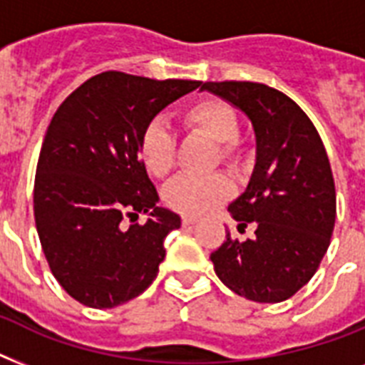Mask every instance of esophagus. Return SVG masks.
Listing matches in <instances>:
<instances>
[{"mask_svg": "<svg viewBox=\"0 0 365 365\" xmlns=\"http://www.w3.org/2000/svg\"><path fill=\"white\" fill-rule=\"evenodd\" d=\"M182 223H183V225H195V223H197V217L183 216L182 217Z\"/></svg>", "mask_w": 365, "mask_h": 365, "instance_id": "34e87169", "label": "esophagus"}]
</instances>
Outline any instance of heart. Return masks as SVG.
Instances as JSON below:
<instances>
[{"label": "heart", "mask_w": 365, "mask_h": 365, "mask_svg": "<svg viewBox=\"0 0 365 365\" xmlns=\"http://www.w3.org/2000/svg\"><path fill=\"white\" fill-rule=\"evenodd\" d=\"M182 123L189 132L217 143V159L239 166L244 151L239 143L240 119L233 106L222 98H200L182 111ZM138 153L145 170L155 178H166L176 165V138L160 121L143 126ZM233 193V183L223 174L206 178L182 176L166 187L165 202L183 216H206Z\"/></svg>", "instance_id": "b5f03b06"}]
</instances>
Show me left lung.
<instances>
[{"label": "left lung", "mask_w": 365, "mask_h": 365, "mask_svg": "<svg viewBox=\"0 0 365 365\" xmlns=\"http://www.w3.org/2000/svg\"><path fill=\"white\" fill-rule=\"evenodd\" d=\"M244 111L255 132L248 187L229 205L239 231L212 252L214 271L229 289L257 303H280L317 272L335 225V183L320 134L294 100L261 83H202Z\"/></svg>", "instance_id": "obj_1"}]
</instances>
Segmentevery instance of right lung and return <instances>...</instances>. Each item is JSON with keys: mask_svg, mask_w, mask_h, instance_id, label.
<instances>
[{"mask_svg": "<svg viewBox=\"0 0 365 365\" xmlns=\"http://www.w3.org/2000/svg\"><path fill=\"white\" fill-rule=\"evenodd\" d=\"M200 81L104 71L60 104L37 160L34 216L58 284L83 305L113 309L151 286L166 235L182 225L138 153L143 126ZM149 213L143 226L126 217Z\"/></svg>", "mask_w": 365, "mask_h": 365, "instance_id": "1", "label": "right lung"}]
</instances>
